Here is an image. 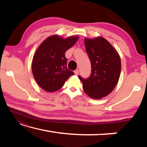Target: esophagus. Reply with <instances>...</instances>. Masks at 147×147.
<instances>
[{"label": "esophagus", "mask_w": 147, "mask_h": 147, "mask_svg": "<svg viewBox=\"0 0 147 147\" xmlns=\"http://www.w3.org/2000/svg\"><path fill=\"white\" fill-rule=\"evenodd\" d=\"M74 74H76V75H78V74H79V71L78 70V69H76V70L74 71Z\"/></svg>", "instance_id": "esophagus-1"}]
</instances>
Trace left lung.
<instances>
[{"label":"left lung","instance_id":"left-lung-1","mask_svg":"<svg viewBox=\"0 0 147 147\" xmlns=\"http://www.w3.org/2000/svg\"><path fill=\"white\" fill-rule=\"evenodd\" d=\"M91 64V73L84 79L78 76L89 96L100 99L108 95L117 84L121 70V58L116 50L102 37L84 39Z\"/></svg>","mask_w":147,"mask_h":147}]
</instances>
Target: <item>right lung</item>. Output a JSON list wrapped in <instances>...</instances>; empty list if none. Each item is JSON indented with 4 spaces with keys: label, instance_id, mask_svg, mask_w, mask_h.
<instances>
[{
    "label": "right lung",
    "instance_id": "1",
    "mask_svg": "<svg viewBox=\"0 0 147 147\" xmlns=\"http://www.w3.org/2000/svg\"><path fill=\"white\" fill-rule=\"evenodd\" d=\"M78 36L63 39L58 35L47 38L35 53L32 63V73L38 85L45 91L59 90L73 71L67 67L65 53L78 41Z\"/></svg>",
    "mask_w": 147,
    "mask_h": 147
}]
</instances>
